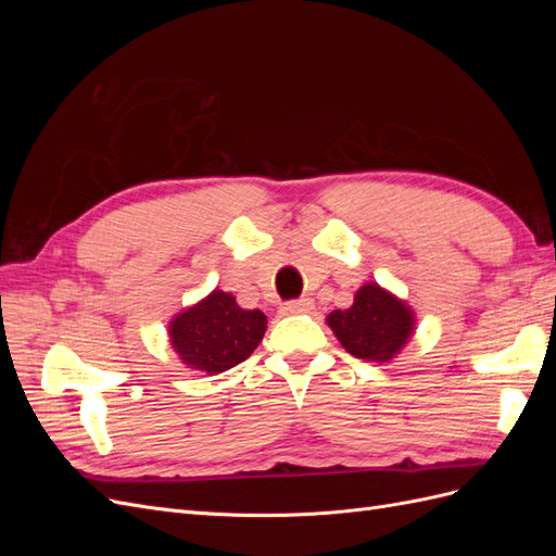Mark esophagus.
<instances>
[{
  "mask_svg": "<svg viewBox=\"0 0 556 556\" xmlns=\"http://www.w3.org/2000/svg\"><path fill=\"white\" fill-rule=\"evenodd\" d=\"M308 311H313V299H306V296L282 304L285 315H299V313H308Z\"/></svg>",
  "mask_w": 556,
  "mask_h": 556,
  "instance_id": "obj_1",
  "label": "esophagus"
}]
</instances>
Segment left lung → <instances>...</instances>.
Masks as SVG:
<instances>
[{
    "label": "left lung",
    "mask_w": 556,
    "mask_h": 556,
    "mask_svg": "<svg viewBox=\"0 0 556 556\" xmlns=\"http://www.w3.org/2000/svg\"><path fill=\"white\" fill-rule=\"evenodd\" d=\"M327 323L341 345L359 359L390 362L413 333V313L396 296L368 282L348 311H333Z\"/></svg>",
    "instance_id": "1"
}]
</instances>
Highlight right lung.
<instances>
[{
  "label": "right lung",
  "instance_id": "add662e5",
  "mask_svg": "<svg viewBox=\"0 0 556 556\" xmlns=\"http://www.w3.org/2000/svg\"><path fill=\"white\" fill-rule=\"evenodd\" d=\"M266 331L262 311H243L237 299L215 290L197 306L174 317L172 345L182 364L211 376L245 362Z\"/></svg>",
  "mask_w": 556,
  "mask_h": 556
}]
</instances>
